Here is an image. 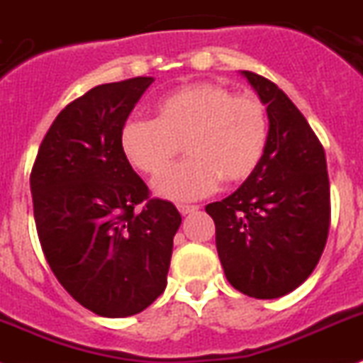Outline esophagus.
<instances>
[{"instance_id": "34e87169", "label": "esophagus", "mask_w": 363, "mask_h": 363, "mask_svg": "<svg viewBox=\"0 0 363 363\" xmlns=\"http://www.w3.org/2000/svg\"><path fill=\"white\" fill-rule=\"evenodd\" d=\"M178 211L182 213V215H191V213L198 211V206H187V203H179Z\"/></svg>"}]
</instances>
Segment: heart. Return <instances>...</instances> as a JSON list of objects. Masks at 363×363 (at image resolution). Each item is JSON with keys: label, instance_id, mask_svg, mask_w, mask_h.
Returning a JSON list of instances; mask_svg holds the SVG:
<instances>
[{"label": "heart", "instance_id": "1", "mask_svg": "<svg viewBox=\"0 0 363 363\" xmlns=\"http://www.w3.org/2000/svg\"><path fill=\"white\" fill-rule=\"evenodd\" d=\"M270 138L264 102L252 93H233L216 82H193L161 95L154 119L132 117L119 132L125 160L156 176L172 164L184 144L191 160L161 176L156 194L193 200L224 179L240 184L259 169Z\"/></svg>", "mask_w": 363, "mask_h": 363}]
</instances>
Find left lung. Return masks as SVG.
Returning a JSON list of instances; mask_svg holds the SVG:
<instances>
[{
	"mask_svg": "<svg viewBox=\"0 0 363 363\" xmlns=\"http://www.w3.org/2000/svg\"><path fill=\"white\" fill-rule=\"evenodd\" d=\"M264 102L270 138L259 169L233 194L206 207L231 286L275 299L308 279L327 244L330 187L320 139L272 80L240 71Z\"/></svg>",
	"mask_w": 363,
	"mask_h": 363,
	"instance_id": "1",
	"label": "left lung"
}]
</instances>
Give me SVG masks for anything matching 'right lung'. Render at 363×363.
Returning <instances> with one entry per match:
<instances>
[{
  "instance_id": "right-lung-1",
  "label": "right lung",
  "mask_w": 363,
  "mask_h": 363,
  "mask_svg": "<svg viewBox=\"0 0 363 363\" xmlns=\"http://www.w3.org/2000/svg\"><path fill=\"white\" fill-rule=\"evenodd\" d=\"M152 82L95 86L67 104L30 172L34 222L52 274L104 318L139 314L163 294L182 224L172 203L148 198L119 147L121 128Z\"/></svg>"
}]
</instances>
